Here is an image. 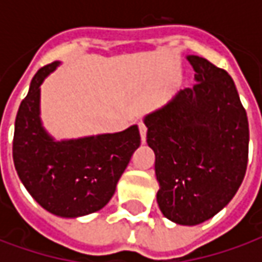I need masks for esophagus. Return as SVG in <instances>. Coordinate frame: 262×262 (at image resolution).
<instances>
[{
    "instance_id": "1",
    "label": "esophagus",
    "mask_w": 262,
    "mask_h": 262,
    "mask_svg": "<svg viewBox=\"0 0 262 262\" xmlns=\"http://www.w3.org/2000/svg\"><path fill=\"white\" fill-rule=\"evenodd\" d=\"M139 130H140V137H142V143H146V135H147V127L144 123H139Z\"/></svg>"
}]
</instances>
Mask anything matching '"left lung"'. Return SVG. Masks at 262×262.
I'll use <instances>...</instances> for the list:
<instances>
[{"label":"left lung","mask_w":262,"mask_h":262,"mask_svg":"<svg viewBox=\"0 0 262 262\" xmlns=\"http://www.w3.org/2000/svg\"><path fill=\"white\" fill-rule=\"evenodd\" d=\"M196 84L144 116L156 154L157 203L167 219L195 226L236 195L248 160V120L227 71L187 56Z\"/></svg>","instance_id":"left-lung-1"}]
</instances>
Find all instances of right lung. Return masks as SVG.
<instances>
[{
  "instance_id": "obj_1",
  "label": "right lung",
  "mask_w": 262,
  "mask_h": 262,
  "mask_svg": "<svg viewBox=\"0 0 262 262\" xmlns=\"http://www.w3.org/2000/svg\"><path fill=\"white\" fill-rule=\"evenodd\" d=\"M60 61L42 67L15 119L12 157L28 192L60 217H80L102 209L140 146L137 125L118 133L56 142L40 120V85Z\"/></svg>"
}]
</instances>
